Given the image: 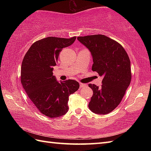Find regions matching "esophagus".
<instances>
[{
  "mask_svg": "<svg viewBox=\"0 0 151 151\" xmlns=\"http://www.w3.org/2000/svg\"><path fill=\"white\" fill-rule=\"evenodd\" d=\"M86 85L84 84H82V83H81V84H80V88H81L86 87Z\"/></svg>",
  "mask_w": 151,
  "mask_h": 151,
  "instance_id": "obj_1",
  "label": "esophagus"
}]
</instances>
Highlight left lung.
Here are the masks:
<instances>
[{"instance_id":"1","label":"left lung","mask_w":151,"mask_h":151,"mask_svg":"<svg viewBox=\"0 0 151 151\" xmlns=\"http://www.w3.org/2000/svg\"><path fill=\"white\" fill-rule=\"evenodd\" d=\"M91 52L92 70L103 76L101 87L89 84L93 94L88 107L97 114L113 111L123 98L131 81L130 61L124 48L104 35L78 37Z\"/></svg>"}]
</instances>
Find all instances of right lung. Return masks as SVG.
<instances>
[{
  "label": "right lung",
  "instance_id": "right-lung-1",
  "mask_svg": "<svg viewBox=\"0 0 151 151\" xmlns=\"http://www.w3.org/2000/svg\"><path fill=\"white\" fill-rule=\"evenodd\" d=\"M75 40V36L69 39L47 37L37 41L22 60L21 81L23 88L37 110L50 118L67 113L69 95L80 87L74 80L58 82L52 73L60 51Z\"/></svg>",
  "mask_w": 151,
  "mask_h": 151
}]
</instances>
